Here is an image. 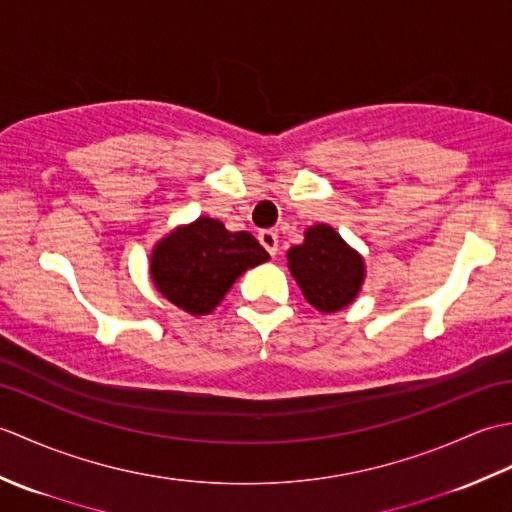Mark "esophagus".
I'll use <instances>...</instances> for the list:
<instances>
[{
  "label": "esophagus",
  "instance_id": "1",
  "mask_svg": "<svg viewBox=\"0 0 512 512\" xmlns=\"http://www.w3.org/2000/svg\"><path fill=\"white\" fill-rule=\"evenodd\" d=\"M259 242H262V246L268 250L270 255H277L279 250V237L275 231H270V228H264V231H259Z\"/></svg>",
  "mask_w": 512,
  "mask_h": 512
}]
</instances>
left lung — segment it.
I'll return each mask as SVG.
<instances>
[{
  "mask_svg": "<svg viewBox=\"0 0 512 512\" xmlns=\"http://www.w3.org/2000/svg\"><path fill=\"white\" fill-rule=\"evenodd\" d=\"M288 268L303 297L321 312H334L354 301L363 284V259L330 226H312L306 242L292 246Z\"/></svg>",
  "mask_w": 512,
  "mask_h": 512,
  "instance_id": "left-lung-1",
  "label": "left lung"
}]
</instances>
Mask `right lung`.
I'll use <instances>...</instances> for the list:
<instances>
[{
	"label": "right lung",
	"instance_id": "obj_1",
	"mask_svg": "<svg viewBox=\"0 0 512 512\" xmlns=\"http://www.w3.org/2000/svg\"><path fill=\"white\" fill-rule=\"evenodd\" d=\"M270 255L246 233L226 231L222 222L200 217L162 239L151 255V279L173 306L209 314L246 268Z\"/></svg>",
	"mask_w": 512,
	"mask_h": 512
}]
</instances>
